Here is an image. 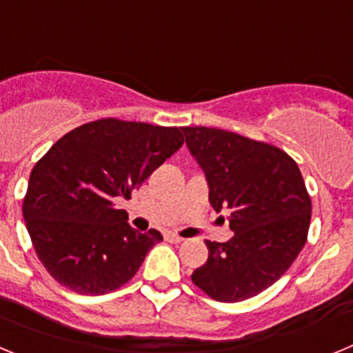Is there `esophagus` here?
Instances as JSON below:
<instances>
[{"mask_svg": "<svg viewBox=\"0 0 353 353\" xmlns=\"http://www.w3.org/2000/svg\"><path fill=\"white\" fill-rule=\"evenodd\" d=\"M164 239H166L168 242H171V244H180V242H183L182 236H179L176 233H166V235H164Z\"/></svg>", "mask_w": 353, "mask_h": 353, "instance_id": "esophagus-1", "label": "esophagus"}]
</instances>
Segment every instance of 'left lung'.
Here are the masks:
<instances>
[{
	"instance_id": "obj_1",
	"label": "left lung",
	"mask_w": 353,
	"mask_h": 353,
	"mask_svg": "<svg viewBox=\"0 0 353 353\" xmlns=\"http://www.w3.org/2000/svg\"><path fill=\"white\" fill-rule=\"evenodd\" d=\"M215 212H228V242H210L192 283L214 301L251 299L290 269L307 239L311 199L297 162L283 150L210 127H182Z\"/></svg>"
}]
</instances>
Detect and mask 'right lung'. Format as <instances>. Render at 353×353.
<instances>
[{
  "label": "right lung",
  "instance_id": "obj_1",
  "mask_svg": "<svg viewBox=\"0 0 353 353\" xmlns=\"http://www.w3.org/2000/svg\"><path fill=\"white\" fill-rule=\"evenodd\" d=\"M182 145L176 127L105 118L70 130L49 148L30 174L23 215L56 281L102 295L132 279L162 235L136 232L114 203L129 199Z\"/></svg>",
  "mask_w": 353,
  "mask_h": 353
}]
</instances>
